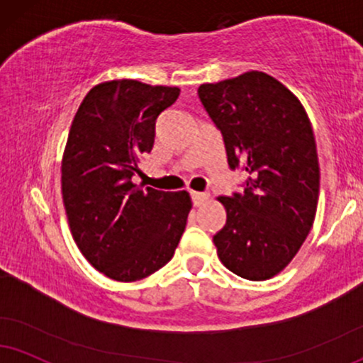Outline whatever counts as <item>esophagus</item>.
Wrapping results in <instances>:
<instances>
[{"label": "esophagus", "mask_w": 363, "mask_h": 363, "mask_svg": "<svg viewBox=\"0 0 363 363\" xmlns=\"http://www.w3.org/2000/svg\"><path fill=\"white\" fill-rule=\"evenodd\" d=\"M191 200H194V205H196V207H199V205H202L205 200L208 199V194H202V191H191Z\"/></svg>", "instance_id": "1"}]
</instances>
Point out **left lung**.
<instances>
[{"mask_svg": "<svg viewBox=\"0 0 363 363\" xmlns=\"http://www.w3.org/2000/svg\"><path fill=\"white\" fill-rule=\"evenodd\" d=\"M199 97L222 133L244 194L218 196L227 222L213 235L218 259L250 281L276 276L310 234L320 194L315 134L305 107L271 75L250 70L202 84Z\"/></svg>", "mask_w": 363, "mask_h": 363, "instance_id": "1", "label": "left lung"}]
</instances>
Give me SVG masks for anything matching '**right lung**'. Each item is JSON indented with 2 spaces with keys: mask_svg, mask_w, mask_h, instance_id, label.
<instances>
[{
  "mask_svg": "<svg viewBox=\"0 0 363 363\" xmlns=\"http://www.w3.org/2000/svg\"><path fill=\"white\" fill-rule=\"evenodd\" d=\"M178 96V87L109 80L87 92L70 126L62 160L70 232L84 257L121 283L161 269L185 230V190H145L131 180L153 147L156 119Z\"/></svg>",
  "mask_w": 363,
  "mask_h": 363,
  "instance_id": "obj_1",
  "label": "right lung"
}]
</instances>
